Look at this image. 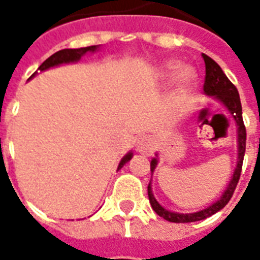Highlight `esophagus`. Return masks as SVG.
<instances>
[{
  "label": "esophagus",
  "instance_id": "1",
  "mask_svg": "<svg viewBox=\"0 0 260 260\" xmlns=\"http://www.w3.org/2000/svg\"><path fill=\"white\" fill-rule=\"evenodd\" d=\"M155 147V140L154 138H151V136H147V135H143L140 138L138 139V143H136V148L140 154H151L152 151H154Z\"/></svg>",
  "mask_w": 260,
  "mask_h": 260
}]
</instances>
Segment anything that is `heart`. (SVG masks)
Masks as SVG:
<instances>
[{
    "mask_svg": "<svg viewBox=\"0 0 260 260\" xmlns=\"http://www.w3.org/2000/svg\"><path fill=\"white\" fill-rule=\"evenodd\" d=\"M162 75L163 78H175V77H179L181 75V83H179V87L181 90L189 89V86L191 85L194 79L193 71L186 69L185 66L182 64L181 62L178 60H169L162 66Z\"/></svg>",
    "mask_w": 260,
    "mask_h": 260,
    "instance_id": "heart-1",
    "label": "heart"
}]
</instances>
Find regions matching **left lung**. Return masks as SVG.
Masks as SVG:
<instances>
[{"label":"left lung","instance_id":"1","mask_svg":"<svg viewBox=\"0 0 260 260\" xmlns=\"http://www.w3.org/2000/svg\"><path fill=\"white\" fill-rule=\"evenodd\" d=\"M204 62H205V82H204V93L206 95H213L217 98L218 101L222 102L225 108L230 110L232 114L236 125H238V142H239V154H238V166L235 169V173L232 175V179L228 183V187L222 193V196L218 198L217 201L213 202L212 205L205 208L204 210L196 212V213H177V212H170V210L165 209L156 200H155L152 189H151V182L148 185V198H150V204L152 209L163 217L167 221L171 222H193L200 221L204 218L209 217L212 214L217 213L218 210L222 209L224 206L230 202V200L234 196V191L238 185L240 173H242L243 159H244V152H246V126L243 122V114H242V102L239 97V91L234 83L231 82L228 77L224 74L221 67L218 66L217 63L214 62L213 59L209 58L208 55L202 54ZM158 165L156 158L151 160V171L154 173L155 167Z\"/></svg>","mask_w":260,"mask_h":260}]
</instances>
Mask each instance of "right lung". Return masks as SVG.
<instances>
[{"label": "right lung", "mask_w": 260, "mask_h": 260, "mask_svg": "<svg viewBox=\"0 0 260 260\" xmlns=\"http://www.w3.org/2000/svg\"><path fill=\"white\" fill-rule=\"evenodd\" d=\"M98 46H90V47H83V48H74V50H60L58 52H55L54 55H51L50 58L44 60V62L40 64L38 70L40 71H44L47 69H50V67H55V66H59V64H63V63H74V62H78L79 59L82 58L83 55L86 54V52H94V51L97 50ZM38 73V71H36ZM36 73L30 75V78L36 75ZM29 78V79H30ZM131 159H132V152H128V154L121 159V162L118 165L117 170H120L126 162H129Z\"/></svg>", "instance_id": "add662e5"}]
</instances>
